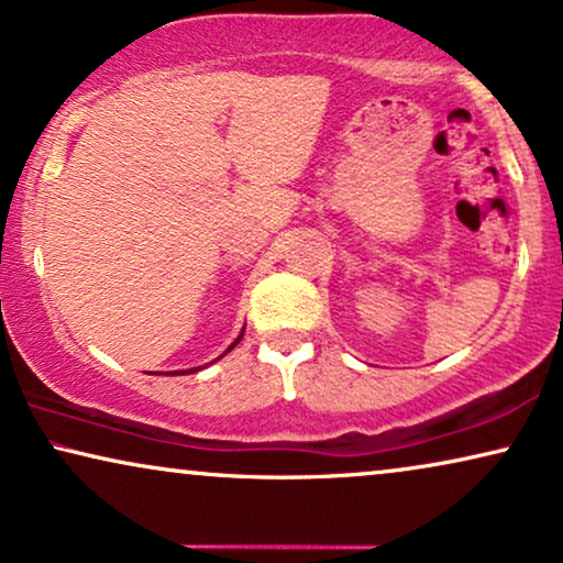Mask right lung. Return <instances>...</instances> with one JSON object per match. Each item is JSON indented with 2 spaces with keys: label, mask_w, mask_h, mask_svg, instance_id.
<instances>
[{
  "label": "right lung",
  "mask_w": 563,
  "mask_h": 563,
  "mask_svg": "<svg viewBox=\"0 0 563 563\" xmlns=\"http://www.w3.org/2000/svg\"><path fill=\"white\" fill-rule=\"evenodd\" d=\"M243 331H245V328H243ZM240 339H243V333H240V335H238V341H235V344H232V346L228 349V352H232V349H235V346L240 344ZM228 352H224V354H228ZM199 369H201V367H194V369H188V372H199ZM173 375H175V372H173ZM184 375H186V372H184Z\"/></svg>",
  "instance_id": "1"
}]
</instances>
